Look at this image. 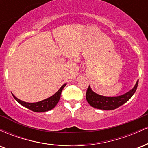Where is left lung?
I'll return each instance as SVG.
<instances>
[{
	"mask_svg": "<svg viewBox=\"0 0 148 148\" xmlns=\"http://www.w3.org/2000/svg\"><path fill=\"white\" fill-rule=\"evenodd\" d=\"M138 81H137L133 89L123 95L118 97H105L94 92L90 87L88 88L86 92V99L91 106L101 110H113L126 103L133 96L138 87Z\"/></svg>",
	"mask_w": 148,
	"mask_h": 148,
	"instance_id": "1",
	"label": "left lung"
}]
</instances>
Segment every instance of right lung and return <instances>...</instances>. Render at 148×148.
<instances>
[{"label":"right lung","mask_w":148,"mask_h":148,"mask_svg":"<svg viewBox=\"0 0 148 148\" xmlns=\"http://www.w3.org/2000/svg\"><path fill=\"white\" fill-rule=\"evenodd\" d=\"M65 86L66 84L62 85V87L58 90V91L56 94H54L53 96L47 98V99H46L42 100V101H38V102L35 103L25 102V101H21V100L16 98L13 94L12 95L14 97V99H16L20 104L26 107L28 109L31 110V111H33L34 112H45L50 111V110H51L52 108H53L54 107L56 106V104L59 101V99H60V95L61 92H62V89H63Z\"/></svg>","instance_id":"add662e5"}]
</instances>
